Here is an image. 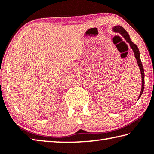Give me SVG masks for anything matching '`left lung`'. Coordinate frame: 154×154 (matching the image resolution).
Wrapping results in <instances>:
<instances>
[{
	"label": "left lung",
	"mask_w": 154,
	"mask_h": 154,
	"mask_svg": "<svg viewBox=\"0 0 154 154\" xmlns=\"http://www.w3.org/2000/svg\"><path fill=\"white\" fill-rule=\"evenodd\" d=\"M113 30L114 31V32L119 33L122 36H123V37L124 38V39L130 44V48H131V49H132V51H133L134 54L135 58H136V60H137L138 66H139V67L140 74H141V78H142V86H141V90H140L139 97V98H138V100H139L143 92V90H144V85H145L144 69H143L142 62H141V60H140V52L139 50V48H138L137 45H135L134 43H132V41H131V39H130L128 33L126 32V30H125L123 27L120 26H116L113 27Z\"/></svg>",
	"instance_id": "1"
}]
</instances>
